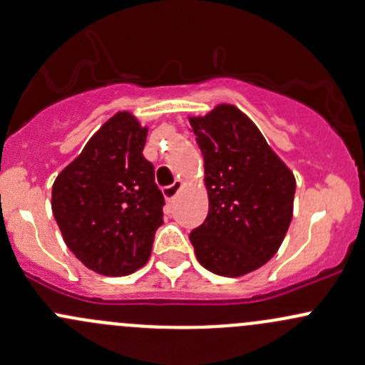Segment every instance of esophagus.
Listing matches in <instances>:
<instances>
[{
	"label": "esophagus",
	"instance_id": "obj_1",
	"mask_svg": "<svg viewBox=\"0 0 365 365\" xmlns=\"http://www.w3.org/2000/svg\"><path fill=\"white\" fill-rule=\"evenodd\" d=\"M181 187H182V182L181 181H175L174 184H170V186L163 187V197H165L167 202H172V200L175 198V195H178L179 191H181Z\"/></svg>",
	"mask_w": 365,
	"mask_h": 365
}]
</instances>
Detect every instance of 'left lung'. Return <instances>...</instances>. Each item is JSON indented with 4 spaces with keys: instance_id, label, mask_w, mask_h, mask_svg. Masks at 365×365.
<instances>
[{
    "instance_id": "left-lung-1",
    "label": "left lung",
    "mask_w": 365,
    "mask_h": 365,
    "mask_svg": "<svg viewBox=\"0 0 365 365\" xmlns=\"http://www.w3.org/2000/svg\"><path fill=\"white\" fill-rule=\"evenodd\" d=\"M187 120L205 162L209 195L207 219L190 233L197 259L215 275H247L284 242L296 179L237 106L219 104Z\"/></svg>"
}]
</instances>
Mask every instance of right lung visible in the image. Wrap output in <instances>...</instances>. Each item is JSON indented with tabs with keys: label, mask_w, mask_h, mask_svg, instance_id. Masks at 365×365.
<instances>
[{
	"label": "right lung",
	"mask_w": 365,
	"mask_h": 365,
	"mask_svg": "<svg viewBox=\"0 0 365 365\" xmlns=\"http://www.w3.org/2000/svg\"><path fill=\"white\" fill-rule=\"evenodd\" d=\"M148 127L118 111L57 175L52 212L69 250L92 272L130 275L151 256L165 205L143 156Z\"/></svg>",
	"instance_id": "1"
}]
</instances>
